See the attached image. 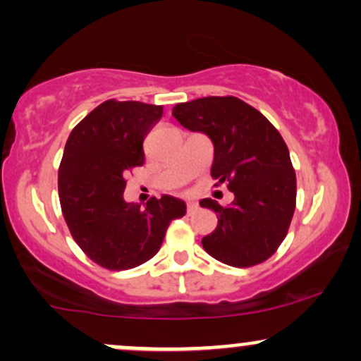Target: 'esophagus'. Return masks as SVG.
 I'll return each instance as SVG.
<instances>
[{"label":"esophagus","mask_w":361,"mask_h":361,"mask_svg":"<svg viewBox=\"0 0 361 361\" xmlns=\"http://www.w3.org/2000/svg\"><path fill=\"white\" fill-rule=\"evenodd\" d=\"M198 210V205L197 204H188L186 205V214L188 215H192V214H195Z\"/></svg>","instance_id":"esophagus-1"}]
</instances>
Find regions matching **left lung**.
<instances>
[{"label": "left lung", "instance_id": "8db88e82", "mask_svg": "<svg viewBox=\"0 0 361 361\" xmlns=\"http://www.w3.org/2000/svg\"><path fill=\"white\" fill-rule=\"evenodd\" d=\"M173 117L214 144L210 175L234 193L229 207L204 198L219 222L202 246L235 268L263 263L279 250L295 212L297 180L288 147L271 122L235 97L178 103Z\"/></svg>", "mask_w": 361, "mask_h": 361}]
</instances>
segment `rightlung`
<instances>
[{
    "label": "right lung",
    "mask_w": 361,
    "mask_h": 361,
    "mask_svg": "<svg viewBox=\"0 0 361 361\" xmlns=\"http://www.w3.org/2000/svg\"><path fill=\"white\" fill-rule=\"evenodd\" d=\"M163 115L161 105L106 100L73 128L59 166V202L69 233L91 261L130 270L159 251L185 202L163 195L140 209L123 200L126 176L144 164V137Z\"/></svg>",
    "instance_id": "right-lung-1"
}]
</instances>
